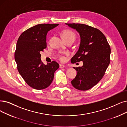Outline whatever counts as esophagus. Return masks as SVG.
<instances>
[{
  "label": "esophagus",
  "mask_w": 127,
  "mask_h": 127,
  "mask_svg": "<svg viewBox=\"0 0 127 127\" xmlns=\"http://www.w3.org/2000/svg\"><path fill=\"white\" fill-rule=\"evenodd\" d=\"M64 67H65V65H64L62 64H59V68H60V69H63V68H64Z\"/></svg>",
  "instance_id": "1"
}]
</instances>
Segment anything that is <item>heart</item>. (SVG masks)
<instances>
[{
	"label": "heart",
	"instance_id": "heart-1",
	"mask_svg": "<svg viewBox=\"0 0 127 127\" xmlns=\"http://www.w3.org/2000/svg\"><path fill=\"white\" fill-rule=\"evenodd\" d=\"M62 37L64 40H67L69 39H75V34L71 31L69 30H65L62 33ZM59 59L60 60H64V58L62 56H59Z\"/></svg>",
	"mask_w": 127,
	"mask_h": 127
}]
</instances>
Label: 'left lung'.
<instances>
[{
    "instance_id": "left-lung-1",
    "label": "left lung",
    "mask_w": 127,
    "mask_h": 127,
    "mask_svg": "<svg viewBox=\"0 0 127 127\" xmlns=\"http://www.w3.org/2000/svg\"><path fill=\"white\" fill-rule=\"evenodd\" d=\"M80 36L78 52L71 59L75 63L82 61V67H73L77 74L71 81L76 89L88 90L102 79L110 63V47L105 35L97 29L79 23H65Z\"/></svg>"
}]
</instances>
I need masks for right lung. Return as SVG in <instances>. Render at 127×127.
<instances>
[{
    "instance_id": "add662e5",
    "label": "right lung",
    "mask_w": 127,
    "mask_h": 127,
    "mask_svg": "<svg viewBox=\"0 0 127 127\" xmlns=\"http://www.w3.org/2000/svg\"><path fill=\"white\" fill-rule=\"evenodd\" d=\"M59 24H40L30 28L19 36L14 53L18 71L30 87L46 89L52 83L54 73L59 67L55 61L44 64L40 52L46 48V35Z\"/></svg>"
}]
</instances>
